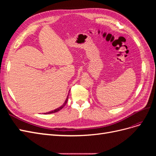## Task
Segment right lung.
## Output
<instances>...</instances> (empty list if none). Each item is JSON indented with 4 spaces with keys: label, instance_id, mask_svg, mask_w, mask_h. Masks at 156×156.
Masks as SVG:
<instances>
[{
    "label": "right lung",
    "instance_id": "obj_1",
    "mask_svg": "<svg viewBox=\"0 0 156 156\" xmlns=\"http://www.w3.org/2000/svg\"><path fill=\"white\" fill-rule=\"evenodd\" d=\"M68 96H69V94H68V96H67V98H66V100H65V101H64V103H63V104L61 105V106H60L59 107H58L57 108H56V109H55V110H53V111H50V112H46V113H44L45 115H46V114H51V113H54V112H58V111H59L60 110H61L62 109V108L65 106V105L66 104V103H67V101H68Z\"/></svg>",
    "mask_w": 156,
    "mask_h": 156
}]
</instances>
